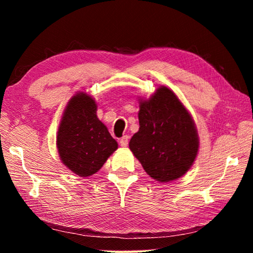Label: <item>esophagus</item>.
<instances>
[{
    "instance_id": "34e87169",
    "label": "esophagus",
    "mask_w": 253,
    "mask_h": 253,
    "mask_svg": "<svg viewBox=\"0 0 253 253\" xmlns=\"http://www.w3.org/2000/svg\"><path fill=\"white\" fill-rule=\"evenodd\" d=\"M119 144H121L122 147H126L128 145V136H123L119 140Z\"/></svg>"
}]
</instances>
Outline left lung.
<instances>
[{
	"mask_svg": "<svg viewBox=\"0 0 253 253\" xmlns=\"http://www.w3.org/2000/svg\"><path fill=\"white\" fill-rule=\"evenodd\" d=\"M139 130L129 148L149 176L169 182L183 176L195 161L199 137L194 121L176 95L163 85L139 102Z\"/></svg>",
	"mask_w": 253,
	"mask_h": 253,
	"instance_id": "8db88e82",
	"label": "left lung"
}]
</instances>
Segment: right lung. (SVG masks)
Masks as SVG:
<instances>
[{
    "label": "right lung",
    "instance_id": "right-lung-1",
    "mask_svg": "<svg viewBox=\"0 0 253 253\" xmlns=\"http://www.w3.org/2000/svg\"><path fill=\"white\" fill-rule=\"evenodd\" d=\"M96 113L97 105L92 97L78 92L68 102L59 125V156L68 169L81 177L98 172L118 148Z\"/></svg>",
    "mask_w": 253,
    "mask_h": 253
}]
</instances>
